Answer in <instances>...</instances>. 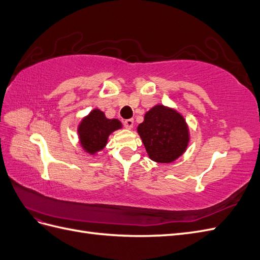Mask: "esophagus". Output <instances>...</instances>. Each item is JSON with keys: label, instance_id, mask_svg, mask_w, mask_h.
I'll list each match as a JSON object with an SVG mask.
<instances>
[{"label": "esophagus", "instance_id": "obj_1", "mask_svg": "<svg viewBox=\"0 0 260 260\" xmlns=\"http://www.w3.org/2000/svg\"><path fill=\"white\" fill-rule=\"evenodd\" d=\"M123 125L127 129H131L133 127V119H125L123 121Z\"/></svg>", "mask_w": 260, "mask_h": 260}]
</instances>
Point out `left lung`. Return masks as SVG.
<instances>
[{"label": "left lung", "instance_id": "left-lung-1", "mask_svg": "<svg viewBox=\"0 0 260 260\" xmlns=\"http://www.w3.org/2000/svg\"><path fill=\"white\" fill-rule=\"evenodd\" d=\"M138 132L149 158L157 162L176 160L184 153L188 143L184 118L162 105H156L145 114Z\"/></svg>", "mask_w": 260, "mask_h": 260}]
</instances>
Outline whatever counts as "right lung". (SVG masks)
Wrapping results in <instances>:
<instances>
[{"label": "right lung", "instance_id": "add662e5", "mask_svg": "<svg viewBox=\"0 0 260 260\" xmlns=\"http://www.w3.org/2000/svg\"><path fill=\"white\" fill-rule=\"evenodd\" d=\"M121 128V122L117 119H107L100 109H94L81 121L78 133L82 147L90 154L103 149L108 136Z\"/></svg>", "mask_w": 260, "mask_h": 260}]
</instances>
